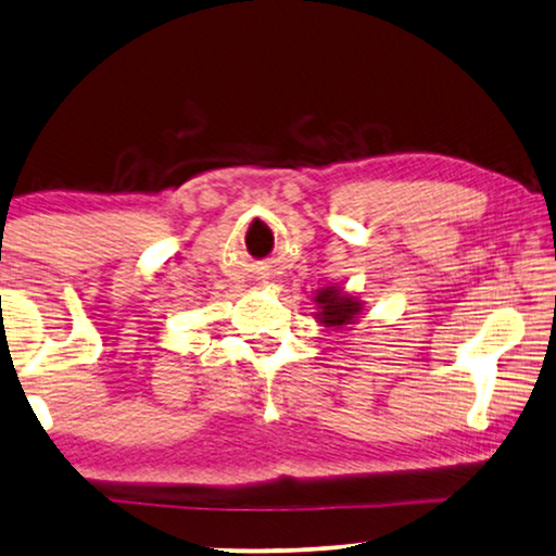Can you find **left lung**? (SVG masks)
<instances>
[{"label":"left lung","instance_id":"1","mask_svg":"<svg viewBox=\"0 0 556 556\" xmlns=\"http://www.w3.org/2000/svg\"><path fill=\"white\" fill-rule=\"evenodd\" d=\"M319 304V321H325V327H342V325H352L354 314H357L362 306L357 300L342 294V289H321L317 294Z\"/></svg>","mask_w":556,"mask_h":556}]
</instances>
